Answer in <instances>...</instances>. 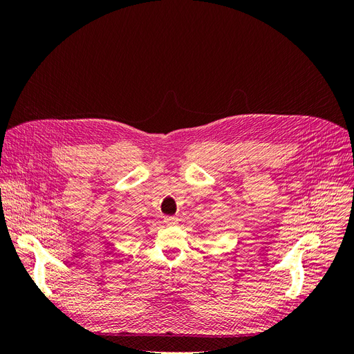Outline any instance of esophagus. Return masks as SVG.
<instances>
[{
    "label": "esophagus",
    "mask_w": 354,
    "mask_h": 354,
    "mask_svg": "<svg viewBox=\"0 0 354 354\" xmlns=\"http://www.w3.org/2000/svg\"><path fill=\"white\" fill-rule=\"evenodd\" d=\"M164 223L167 224V226H176V224H178V218L174 217V216L165 217V218H164Z\"/></svg>",
    "instance_id": "34e87169"
}]
</instances>
